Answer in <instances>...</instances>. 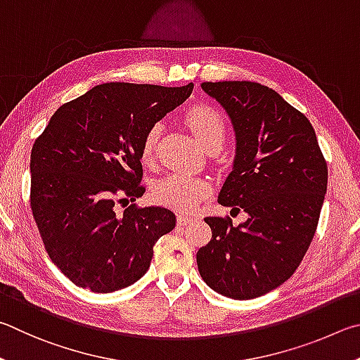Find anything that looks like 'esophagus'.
<instances>
[{
  "mask_svg": "<svg viewBox=\"0 0 360 360\" xmlns=\"http://www.w3.org/2000/svg\"><path fill=\"white\" fill-rule=\"evenodd\" d=\"M193 219H194L193 217H188V215H176V224L186 226V224H190Z\"/></svg>",
  "mask_w": 360,
  "mask_h": 360,
  "instance_id": "34e87169",
  "label": "esophagus"
}]
</instances>
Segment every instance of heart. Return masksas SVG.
Listing matches in <instances>:
<instances>
[{"mask_svg":"<svg viewBox=\"0 0 360 360\" xmlns=\"http://www.w3.org/2000/svg\"><path fill=\"white\" fill-rule=\"evenodd\" d=\"M185 122L190 126L200 145L207 150H219L226 139V123L221 113L210 105H194L186 112ZM161 124L155 123L145 131L141 142V160L143 164L155 161L158 142L161 136ZM209 181L199 176L172 172L158 179L151 186V198L158 204L166 205L176 212H191L199 202L209 196Z\"/></svg>","mask_w":360,"mask_h":360,"instance_id":"obj_1","label":"heart"}]
</instances>
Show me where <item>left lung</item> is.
Masks as SVG:
<instances>
[{
  "mask_svg": "<svg viewBox=\"0 0 360 360\" xmlns=\"http://www.w3.org/2000/svg\"><path fill=\"white\" fill-rule=\"evenodd\" d=\"M236 131V160L218 202L248 213L237 228L207 217L212 240L196 255L202 280L226 297L248 300L283 285L318 228L327 162L311 123L256 82H204ZM232 209V210H234Z\"/></svg>",
  "mask_w": 360,
  "mask_h": 360,
  "instance_id": "1",
  "label": "left lung"
}]
</instances>
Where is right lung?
Returning <instances> with one entry per match:
<instances>
[{"label": "right lung", "instance_id": "1", "mask_svg": "<svg viewBox=\"0 0 360 360\" xmlns=\"http://www.w3.org/2000/svg\"><path fill=\"white\" fill-rule=\"evenodd\" d=\"M185 86L96 85L63 104L31 148V210L50 259L75 286L128 288L147 274L153 245L175 228L162 207H129L145 188L141 142L185 103Z\"/></svg>", "mask_w": 360, "mask_h": 360}]
</instances>
